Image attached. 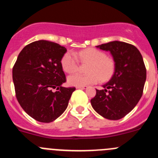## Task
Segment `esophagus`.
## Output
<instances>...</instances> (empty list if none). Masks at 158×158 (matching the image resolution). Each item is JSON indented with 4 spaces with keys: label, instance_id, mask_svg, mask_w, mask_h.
<instances>
[{
    "label": "esophagus",
    "instance_id": "esophagus-1",
    "mask_svg": "<svg viewBox=\"0 0 158 158\" xmlns=\"http://www.w3.org/2000/svg\"><path fill=\"white\" fill-rule=\"evenodd\" d=\"M87 86H77V89H87Z\"/></svg>",
    "mask_w": 158,
    "mask_h": 158
}]
</instances>
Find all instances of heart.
<instances>
[{
  "label": "heart",
  "instance_id": "obj_1",
  "mask_svg": "<svg viewBox=\"0 0 158 158\" xmlns=\"http://www.w3.org/2000/svg\"><path fill=\"white\" fill-rule=\"evenodd\" d=\"M82 62L89 63L86 75L74 74L68 77V83L73 86H86L101 80L107 81L111 77L115 69L112 58L106 56L103 51L96 48H87L78 53ZM63 70L67 73H73L77 70L78 59L76 54L68 51L61 61Z\"/></svg>",
  "mask_w": 158,
  "mask_h": 158
}]
</instances>
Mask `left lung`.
<instances>
[{"label":"left lung","instance_id":"8db88e82","mask_svg":"<svg viewBox=\"0 0 158 158\" xmlns=\"http://www.w3.org/2000/svg\"><path fill=\"white\" fill-rule=\"evenodd\" d=\"M96 47L111 53L115 72L111 80L103 85L104 89H96L92 107L104 118L118 120L132 111L142 97L146 66L139 50L129 43L112 41Z\"/></svg>","mask_w":158,"mask_h":158}]
</instances>
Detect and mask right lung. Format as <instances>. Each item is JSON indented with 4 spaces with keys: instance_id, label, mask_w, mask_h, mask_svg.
<instances>
[{
    "instance_id": "add662e5",
    "label": "right lung",
    "mask_w": 158,
    "mask_h": 158,
    "mask_svg": "<svg viewBox=\"0 0 158 158\" xmlns=\"http://www.w3.org/2000/svg\"><path fill=\"white\" fill-rule=\"evenodd\" d=\"M66 48L47 40L27 45L12 69L16 96L24 111L41 123L55 120L66 109L75 88H65L61 61ZM53 88H57L53 92Z\"/></svg>"
}]
</instances>
